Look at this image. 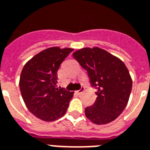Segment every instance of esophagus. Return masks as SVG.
Returning <instances> with one entry per match:
<instances>
[{
  "mask_svg": "<svg viewBox=\"0 0 150 150\" xmlns=\"http://www.w3.org/2000/svg\"><path fill=\"white\" fill-rule=\"evenodd\" d=\"M85 91V88H84L83 86H82L80 88V90H79L78 91H77V93H78L79 95H80V94H82V93H83V92Z\"/></svg>",
  "mask_w": 150,
  "mask_h": 150,
  "instance_id": "34e87169",
  "label": "esophagus"
}]
</instances>
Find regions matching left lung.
<instances>
[{
  "label": "left lung",
  "mask_w": 150,
  "mask_h": 150,
  "mask_svg": "<svg viewBox=\"0 0 150 150\" xmlns=\"http://www.w3.org/2000/svg\"><path fill=\"white\" fill-rule=\"evenodd\" d=\"M72 55L86 70L91 86L98 89L95 103L85 109L86 117L96 125L115 120L126 108L132 90L131 76L125 64L98 47L81 48Z\"/></svg>",
  "instance_id": "left-lung-1"
}]
</instances>
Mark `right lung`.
<instances>
[{"label": "right lung", "mask_w": 150, "mask_h": 150, "mask_svg": "<svg viewBox=\"0 0 150 150\" xmlns=\"http://www.w3.org/2000/svg\"><path fill=\"white\" fill-rule=\"evenodd\" d=\"M73 48L48 47L24 64L20 90L25 105L40 120L52 122L64 116L74 92L57 87V71Z\"/></svg>", "instance_id": "1"}]
</instances>
